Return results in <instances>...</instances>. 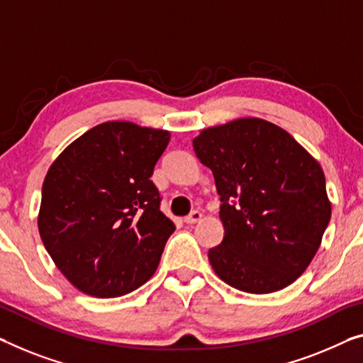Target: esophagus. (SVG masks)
<instances>
[{
    "label": "esophagus",
    "instance_id": "obj_1",
    "mask_svg": "<svg viewBox=\"0 0 363 363\" xmlns=\"http://www.w3.org/2000/svg\"><path fill=\"white\" fill-rule=\"evenodd\" d=\"M200 220H202V212H199V210H194V212H191L186 216V218H184V221L189 225L197 223V221H200Z\"/></svg>",
    "mask_w": 363,
    "mask_h": 363
}]
</instances>
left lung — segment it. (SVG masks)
Returning a JSON list of instances; mask_svg holds the SVG:
<instances>
[{
	"label": "left lung",
	"instance_id": "obj_1",
	"mask_svg": "<svg viewBox=\"0 0 363 363\" xmlns=\"http://www.w3.org/2000/svg\"><path fill=\"white\" fill-rule=\"evenodd\" d=\"M192 145L221 200L225 238L208 251L215 274L246 294L294 284L331 218L320 163L289 132L257 117L203 128Z\"/></svg>",
	"mask_w": 363,
	"mask_h": 363
}]
</instances>
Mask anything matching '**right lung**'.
Listing matches in <instances>:
<instances>
[{"instance_id":"add662e5","label":"right lung","mask_w":363,"mask_h":363,"mask_svg":"<svg viewBox=\"0 0 363 363\" xmlns=\"http://www.w3.org/2000/svg\"><path fill=\"white\" fill-rule=\"evenodd\" d=\"M169 138L167 130L104 122L48 167L39 233L55 266L83 294L122 296L155 274L176 230L150 179Z\"/></svg>"}]
</instances>
